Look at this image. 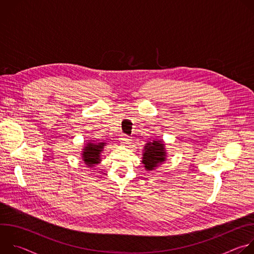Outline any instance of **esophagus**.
<instances>
[{
  "label": "esophagus",
  "mask_w": 254,
  "mask_h": 254,
  "mask_svg": "<svg viewBox=\"0 0 254 254\" xmlns=\"http://www.w3.org/2000/svg\"><path fill=\"white\" fill-rule=\"evenodd\" d=\"M120 141L124 144H128V142L130 141L129 137L127 135V134H122L121 137H120Z\"/></svg>",
  "instance_id": "esophagus-1"
}]
</instances>
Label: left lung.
<instances>
[{
  "label": "left lung",
  "mask_w": 254,
  "mask_h": 254,
  "mask_svg": "<svg viewBox=\"0 0 254 254\" xmlns=\"http://www.w3.org/2000/svg\"><path fill=\"white\" fill-rule=\"evenodd\" d=\"M167 152L165 143L160 140H153L146 143L143 148L142 164L147 171H154L166 161Z\"/></svg>",
  "instance_id": "left-lung-1"
}]
</instances>
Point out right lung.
I'll return each instance as SVG.
<instances>
[{"instance_id":"obj_1","label":"right lung","mask_w":254,"mask_h":254,"mask_svg":"<svg viewBox=\"0 0 254 254\" xmlns=\"http://www.w3.org/2000/svg\"><path fill=\"white\" fill-rule=\"evenodd\" d=\"M94 141V140H93ZM88 141L82 152V160L89 168L100 162V155L105 146V142Z\"/></svg>"}]
</instances>
